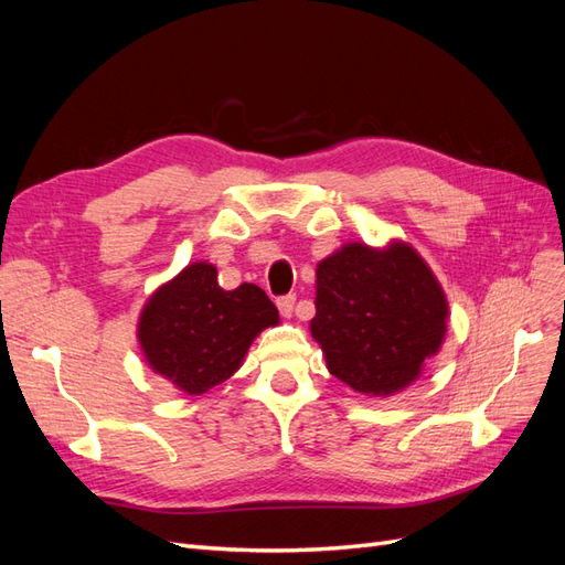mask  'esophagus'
Listing matches in <instances>:
<instances>
[{"mask_svg":"<svg viewBox=\"0 0 565 565\" xmlns=\"http://www.w3.org/2000/svg\"><path fill=\"white\" fill-rule=\"evenodd\" d=\"M295 303H297V297H295V295L280 297V299H278L280 316H282V318H292V313H295Z\"/></svg>","mask_w":565,"mask_h":565,"instance_id":"obj_1","label":"esophagus"}]
</instances>
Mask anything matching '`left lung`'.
<instances>
[{"label":"left lung","instance_id":"obj_1","mask_svg":"<svg viewBox=\"0 0 565 565\" xmlns=\"http://www.w3.org/2000/svg\"><path fill=\"white\" fill-rule=\"evenodd\" d=\"M448 297L419 252L347 243L316 268L318 341L330 374L370 398L415 384L448 332Z\"/></svg>","mask_w":565,"mask_h":565}]
</instances>
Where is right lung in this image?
<instances>
[{"label": "right lung", "instance_id": "right-lung-1", "mask_svg": "<svg viewBox=\"0 0 565 565\" xmlns=\"http://www.w3.org/2000/svg\"><path fill=\"white\" fill-rule=\"evenodd\" d=\"M216 266L188 264L143 303L136 339L148 367L188 396H202L241 370L252 341L280 322L262 287L218 285Z\"/></svg>", "mask_w": 565, "mask_h": 565}]
</instances>
